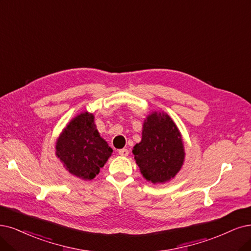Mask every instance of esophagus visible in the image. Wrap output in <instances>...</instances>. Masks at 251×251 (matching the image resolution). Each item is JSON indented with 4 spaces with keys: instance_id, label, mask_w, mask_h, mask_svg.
<instances>
[{
    "instance_id": "obj_1",
    "label": "esophagus",
    "mask_w": 251,
    "mask_h": 251,
    "mask_svg": "<svg viewBox=\"0 0 251 251\" xmlns=\"http://www.w3.org/2000/svg\"><path fill=\"white\" fill-rule=\"evenodd\" d=\"M118 153L121 155V156H127L129 154V151L127 149H120L118 151Z\"/></svg>"
}]
</instances>
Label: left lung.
I'll use <instances>...</instances> for the list:
<instances>
[{
	"label": "left lung",
	"mask_w": 251,
	"mask_h": 251,
	"mask_svg": "<svg viewBox=\"0 0 251 251\" xmlns=\"http://www.w3.org/2000/svg\"><path fill=\"white\" fill-rule=\"evenodd\" d=\"M132 153L147 181L157 184L175 178L185 152L179 129L168 114L154 111L146 118L142 141L133 147Z\"/></svg>",
	"instance_id": "1"
}]
</instances>
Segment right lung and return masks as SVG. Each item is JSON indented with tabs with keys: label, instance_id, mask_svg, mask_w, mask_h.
<instances>
[{
	"label": "right lung",
	"instance_id": "obj_1",
	"mask_svg": "<svg viewBox=\"0 0 251 251\" xmlns=\"http://www.w3.org/2000/svg\"><path fill=\"white\" fill-rule=\"evenodd\" d=\"M113 153L94 124V115L85 111L73 118L55 144V155L66 170L82 180L99 174Z\"/></svg>",
	"mask_w": 251,
	"mask_h": 251
}]
</instances>
